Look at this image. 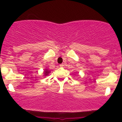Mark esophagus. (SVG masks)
I'll list each match as a JSON object with an SVG mask.
<instances>
[{
	"label": "esophagus",
	"mask_w": 122,
	"mask_h": 122,
	"mask_svg": "<svg viewBox=\"0 0 122 122\" xmlns=\"http://www.w3.org/2000/svg\"><path fill=\"white\" fill-rule=\"evenodd\" d=\"M59 66H60V67H63V66H64V65H63V64H61V65H60Z\"/></svg>",
	"instance_id": "esophagus-1"
}]
</instances>
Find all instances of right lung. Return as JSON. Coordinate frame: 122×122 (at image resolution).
<instances>
[{
    "label": "right lung",
    "instance_id": "add662e5",
    "mask_svg": "<svg viewBox=\"0 0 122 122\" xmlns=\"http://www.w3.org/2000/svg\"><path fill=\"white\" fill-rule=\"evenodd\" d=\"M49 73V71H48V70L46 69V70H45V73H44V74H45V75H46H46H48Z\"/></svg>",
    "mask_w": 122,
    "mask_h": 122
}]
</instances>
